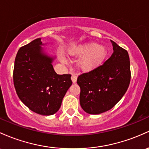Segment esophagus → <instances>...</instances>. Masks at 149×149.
Returning <instances> with one entry per match:
<instances>
[{
	"instance_id": "34e87169",
	"label": "esophagus",
	"mask_w": 149,
	"mask_h": 149,
	"mask_svg": "<svg viewBox=\"0 0 149 149\" xmlns=\"http://www.w3.org/2000/svg\"><path fill=\"white\" fill-rule=\"evenodd\" d=\"M71 80H72V82L73 83H76V81H77V76H76V75L73 74L71 76Z\"/></svg>"
}]
</instances>
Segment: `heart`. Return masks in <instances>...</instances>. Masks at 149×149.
<instances>
[{"label":"heart","instance_id":"b5f03b06","mask_svg":"<svg viewBox=\"0 0 149 149\" xmlns=\"http://www.w3.org/2000/svg\"><path fill=\"white\" fill-rule=\"evenodd\" d=\"M68 54L73 56H81L78 61V67L84 71H91L103 63L107 54V50L103 45L95 42L80 45L68 50ZM63 63H66L64 56L61 57Z\"/></svg>","mask_w":149,"mask_h":149}]
</instances>
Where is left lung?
<instances>
[{
  "label": "left lung",
  "mask_w": 149,
  "mask_h": 149,
  "mask_svg": "<svg viewBox=\"0 0 149 149\" xmlns=\"http://www.w3.org/2000/svg\"><path fill=\"white\" fill-rule=\"evenodd\" d=\"M113 53L101 66L78 77L80 104L86 112L98 114L108 111L127 92L131 79L128 52L111 40Z\"/></svg>",
  "instance_id": "obj_1"
}]
</instances>
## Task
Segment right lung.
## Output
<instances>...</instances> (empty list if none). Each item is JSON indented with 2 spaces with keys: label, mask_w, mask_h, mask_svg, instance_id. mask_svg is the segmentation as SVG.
<instances>
[{
  "label": "right lung",
  "mask_w": 149,
  "mask_h": 149,
  "mask_svg": "<svg viewBox=\"0 0 149 149\" xmlns=\"http://www.w3.org/2000/svg\"><path fill=\"white\" fill-rule=\"evenodd\" d=\"M41 38L21 47L15 60L13 83L19 98L30 110L52 115L58 110L72 85L71 74L58 75L54 58L44 52Z\"/></svg>",
  "instance_id": "add662e5"
}]
</instances>
